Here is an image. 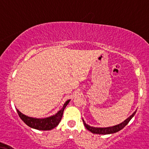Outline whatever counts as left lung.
I'll return each mask as SVG.
<instances>
[{
  "label": "left lung",
  "mask_w": 149,
  "mask_h": 149,
  "mask_svg": "<svg viewBox=\"0 0 149 149\" xmlns=\"http://www.w3.org/2000/svg\"><path fill=\"white\" fill-rule=\"evenodd\" d=\"M135 113H136V111L132 114L131 116H129L128 119L125 120L123 122L120 123V124L116 125V126H114L112 127H108V128H94V127H92L89 126V125H87V123L84 121L83 119H82V121H83V123L84 125H85V128L88 130H89L90 132H92V133L99 134V135H107V134L114 133V132L119 131V130H121V129H123L129 123V121H130V119L133 117Z\"/></svg>",
  "instance_id": "8db88e82"
}]
</instances>
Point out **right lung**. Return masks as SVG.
I'll return each instance as SVG.
<instances>
[{
    "instance_id": "1",
    "label": "right lung",
    "mask_w": 149,
    "mask_h": 149,
    "mask_svg": "<svg viewBox=\"0 0 149 149\" xmlns=\"http://www.w3.org/2000/svg\"><path fill=\"white\" fill-rule=\"evenodd\" d=\"M69 101L70 100H68L64 104L63 107L56 114L50 116V117L45 118V119H35V118L29 117V116H27L23 114L18 110H17V111L19 117L28 126L37 129V130H50L51 129L54 128L55 127H56L59 124V123L60 122L64 109H65L66 106L68 105V103H69Z\"/></svg>"
}]
</instances>
